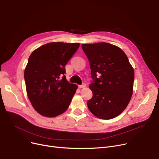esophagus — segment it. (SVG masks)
<instances>
[{
    "label": "esophagus",
    "mask_w": 159,
    "mask_h": 159,
    "mask_svg": "<svg viewBox=\"0 0 159 159\" xmlns=\"http://www.w3.org/2000/svg\"><path fill=\"white\" fill-rule=\"evenodd\" d=\"M79 87L80 88H84V87H86V84H85V83H83L82 84H81V85H79Z\"/></svg>",
    "instance_id": "obj_1"
}]
</instances>
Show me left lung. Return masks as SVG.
Returning <instances> with one entry per match:
<instances>
[{"label": "left lung", "mask_w": 159, "mask_h": 159, "mask_svg": "<svg viewBox=\"0 0 159 159\" xmlns=\"http://www.w3.org/2000/svg\"><path fill=\"white\" fill-rule=\"evenodd\" d=\"M90 64L89 84L93 97L87 102L88 109L101 119L119 115L133 94L134 70L128 58L119 47L106 43L82 44Z\"/></svg>", "instance_id": "1"}]
</instances>
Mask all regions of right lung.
<instances>
[{
  "label": "right lung",
  "instance_id": "obj_1",
  "mask_svg": "<svg viewBox=\"0 0 159 159\" xmlns=\"http://www.w3.org/2000/svg\"><path fill=\"white\" fill-rule=\"evenodd\" d=\"M79 46L50 43L30 55L24 71L26 91L33 107L43 116L54 117L68 108L77 86L67 81L65 66Z\"/></svg>",
  "mask_w": 159,
  "mask_h": 159
}]
</instances>
